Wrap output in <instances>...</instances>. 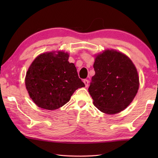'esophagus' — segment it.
Here are the masks:
<instances>
[{"instance_id": "1", "label": "esophagus", "mask_w": 158, "mask_h": 158, "mask_svg": "<svg viewBox=\"0 0 158 158\" xmlns=\"http://www.w3.org/2000/svg\"><path fill=\"white\" fill-rule=\"evenodd\" d=\"M83 83H85V87H88V84H89V81H88V79H84V80H83Z\"/></svg>"}]
</instances>
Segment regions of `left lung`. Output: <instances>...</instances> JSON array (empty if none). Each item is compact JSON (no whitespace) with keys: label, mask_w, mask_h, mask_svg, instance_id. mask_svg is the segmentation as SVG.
<instances>
[{"label":"left lung","mask_w":158,"mask_h":158,"mask_svg":"<svg viewBox=\"0 0 158 158\" xmlns=\"http://www.w3.org/2000/svg\"><path fill=\"white\" fill-rule=\"evenodd\" d=\"M95 75L88 88L94 105L102 113L115 114L132 102L139 88L136 67L128 57L113 49L96 56Z\"/></svg>","instance_id":"8db88e82"}]
</instances>
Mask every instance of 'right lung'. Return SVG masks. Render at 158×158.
Instances as JSON below:
<instances>
[{
    "mask_svg": "<svg viewBox=\"0 0 158 158\" xmlns=\"http://www.w3.org/2000/svg\"><path fill=\"white\" fill-rule=\"evenodd\" d=\"M68 53L46 52L38 56L26 73L25 84L36 105L55 110L69 101L75 90L84 87Z\"/></svg>",
    "mask_w": 158,
    "mask_h": 158,
    "instance_id": "1",
    "label": "right lung"
}]
</instances>
